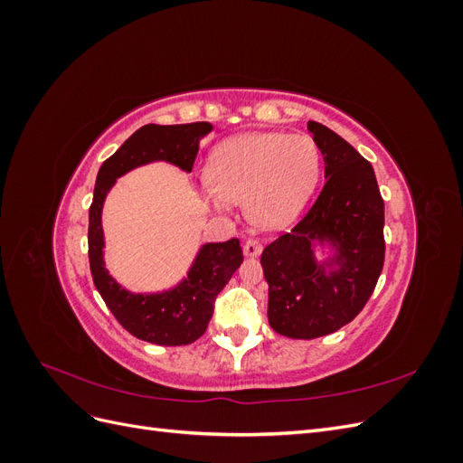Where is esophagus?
Listing matches in <instances>:
<instances>
[{
	"label": "esophagus",
	"instance_id": "obj_1",
	"mask_svg": "<svg viewBox=\"0 0 463 463\" xmlns=\"http://www.w3.org/2000/svg\"><path fill=\"white\" fill-rule=\"evenodd\" d=\"M260 250H262V243L259 240H247L243 245L245 257H259Z\"/></svg>",
	"mask_w": 463,
	"mask_h": 463
}]
</instances>
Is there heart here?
Instances as JSON below:
<instances>
[{
	"instance_id": "b5f03b06",
	"label": "heart",
	"mask_w": 463,
	"mask_h": 463,
	"mask_svg": "<svg viewBox=\"0 0 463 463\" xmlns=\"http://www.w3.org/2000/svg\"><path fill=\"white\" fill-rule=\"evenodd\" d=\"M320 175V152L309 135L245 133L214 148L206 165L204 204L223 213L243 204L260 230L284 228L309 203Z\"/></svg>"
}]
</instances>
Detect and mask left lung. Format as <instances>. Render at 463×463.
Returning a JSON list of instances; mask_svg holds the SVG:
<instances>
[{"label":"left lung","mask_w":463,"mask_h":463,"mask_svg":"<svg viewBox=\"0 0 463 463\" xmlns=\"http://www.w3.org/2000/svg\"><path fill=\"white\" fill-rule=\"evenodd\" d=\"M307 128L325 158V187L296 228L260 257L270 326L296 340L320 338L352 322L384 264V201L373 165L322 123ZM317 244H328L333 255L318 261Z\"/></svg>","instance_id":"8db88e82"}]
</instances>
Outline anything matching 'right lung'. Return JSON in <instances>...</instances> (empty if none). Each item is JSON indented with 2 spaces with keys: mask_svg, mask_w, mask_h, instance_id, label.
<instances>
[{
  "mask_svg": "<svg viewBox=\"0 0 463 463\" xmlns=\"http://www.w3.org/2000/svg\"><path fill=\"white\" fill-rule=\"evenodd\" d=\"M213 131L208 121L184 125L148 123L137 129L96 175L89 210V260L94 286L119 325L135 338L156 345H187L204 334L214 313V299L243 262L240 240L206 243L194 257L187 278L165 291L133 293L109 276L104 264L102 206L118 177L150 162H170L191 172L199 143Z\"/></svg>",
  "mask_w": 463,
  "mask_h": 463,
  "instance_id": "add662e5",
  "label": "right lung"
}]
</instances>
